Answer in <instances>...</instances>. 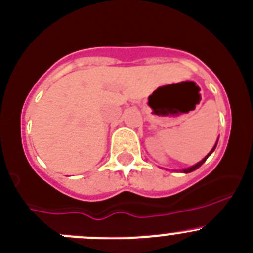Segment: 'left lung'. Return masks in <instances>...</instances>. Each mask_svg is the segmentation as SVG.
<instances>
[{
  "instance_id": "1",
  "label": "left lung",
  "mask_w": 253,
  "mask_h": 253,
  "mask_svg": "<svg viewBox=\"0 0 253 253\" xmlns=\"http://www.w3.org/2000/svg\"><path fill=\"white\" fill-rule=\"evenodd\" d=\"M216 146H217V142H216V145H214V146H213V148H212V150H211V151H210V153H209V155H207V156H206V157H205V159H204V160H201V161L198 162V164H196V165H195V166H191V167H188V169H182V172H185V173H190V172L195 171V169H198V167H200V166H202V164H204V162H205V161H206V160H207V159H209V156H210V155H211V153H212V152H213V151H214V148H216Z\"/></svg>"
}]
</instances>
